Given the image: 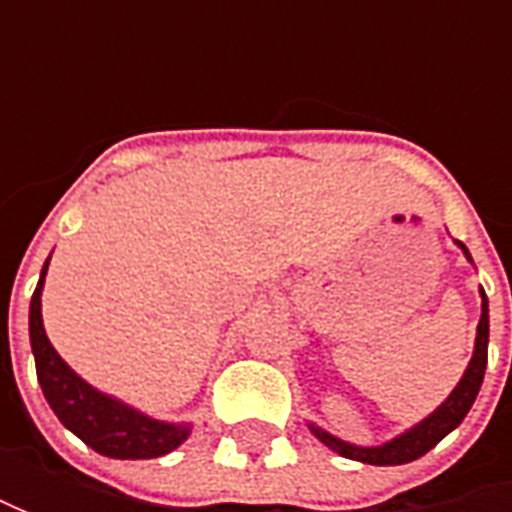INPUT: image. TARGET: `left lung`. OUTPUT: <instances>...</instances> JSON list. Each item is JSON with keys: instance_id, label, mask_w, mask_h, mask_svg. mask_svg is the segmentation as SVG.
<instances>
[{"instance_id": "obj_1", "label": "left lung", "mask_w": 512, "mask_h": 512, "mask_svg": "<svg viewBox=\"0 0 512 512\" xmlns=\"http://www.w3.org/2000/svg\"><path fill=\"white\" fill-rule=\"evenodd\" d=\"M456 245L464 250L467 262H473L470 253H467V247H464L462 242H456ZM479 293H482V319H479V327H476L473 359L467 364V370H464V376L459 379V384L453 387V393H450L427 419H422V422L416 424V427H410V430H404L402 436L379 444V447H359V444L342 442V439H336L333 433H327L322 427L310 424L313 436H316L319 442H325L330 450H336L344 459H356V462L364 464H407L413 462V459H419V456H424L427 450H433L450 430H456V427L464 422L467 410L473 407L479 390H482L484 367H487L490 316H487V296H484V290H479Z\"/></svg>"}]
</instances>
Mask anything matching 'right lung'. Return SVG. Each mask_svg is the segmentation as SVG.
<instances>
[{"label":"right lung","instance_id":"right-lung-1","mask_svg":"<svg viewBox=\"0 0 512 512\" xmlns=\"http://www.w3.org/2000/svg\"><path fill=\"white\" fill-rule=\"evenodd\" d=\"M48 262L42 267L39 285L30 299V350L36 359V376L42 384V393L56 419L96 453L110 459H156L176 450L190 436V424L150 419L136 407L90 387L56 353L42 325V285H45Z\"/></svg>","mask_w":512,"mask_h":512}]
</instances>
